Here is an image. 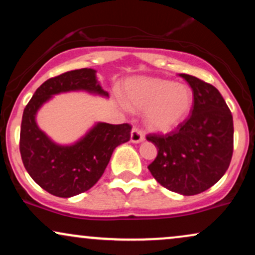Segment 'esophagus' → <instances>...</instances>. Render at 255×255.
Here are the masks:
<instances>
[{"label": "esophagus", "instance_id": "esophagus-1", "mask_svg": "<svg viewBox=\"0 0 255 255\" xmlns=\"http://www.w3.org/2000/svg\"><path fill=\"white\" fill-rule=\"evenodd\" d=\"M144 131H142L140 128H134L130 133V141L131 142H141L144 141Z\"/></svg>", "mask_w": 255, "mask_h": 255}]
</instances>
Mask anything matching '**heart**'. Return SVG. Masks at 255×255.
Returning <instances> with one entry per match:
<instances>
[{
    "label": "heart",
    "mask_w": 255,
    "mask_h": 255,
    "mask_svg": "<svg viewBox=\"0 0 255 255\" xmlns=\"http://www.w3.org/2000/svg\"><path fill=\"white\" fill-rule=\"evenodd\" d=\"M128 102L133 108L147 110L146 121L152 129L169 131L186 118L193 95L188 86L163 79H139L128 85Z\"/></svg>",
    "instance_id": "1"
}]
</instances>
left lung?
I'll use <instances>...</instances> for the list:
<instances>
[{"instance_id":"obj_1","label":"left lung","mask_w":255,"mask_h":255,"mask_svg":"<svg viewBox=\"0 0 255 255\" xmlns=\"http://www.w3.org/2000/svg\"><path fill=\"white\" fill-rule=\"evenodd\" d=\"M193 90L191 115L166 134L150 133L157 157L147 166L166 189L195 195L217 183L229 168L234 151L231 111L215 86L180 74Z\"/></svg>"}]
</instances>
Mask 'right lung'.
Segmentation results:
<instances>
[{
  "label": "right lung",
  "instance_id": "add662e5",
  "mask_svg": "<svg viewBox=\"0 0 255 255\" xmlns=\"http://www.w3.org/2000/svg\"><path fill=\"white\" fill-rule=\"evenodd\" d=\"M75 90L109 96L97 83L95 69L66 72L48 79L36 90L24 109L20 129L19 148L25 169L44 191L60 198L74 197L92 188L114 150L130 139V125L98 124L77 144H54L38 128L37 110L52 95Z\"/></svg>",
  "mask_w": 255,
  "mask_h": 255
}]
</instances>
